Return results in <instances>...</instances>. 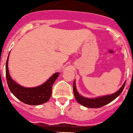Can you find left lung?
I'll list each match as a JSON object with an SVG mask.
<instances>
[{"label": "left lung", "mask_w": 133, "mask_h": 133, "mask_svg": "<svg viewBox=\"0 0 133 133\" xmlns=\"http://www.w3.org/2000/svg\"><path fill=\"white\" fill-rule=\"evenodd\" d=\"M125 85V82L123 83L122 87L118 91L116 92L113 94L107 95L105 96L99 97V98H87L85 97H83L82 96H81L77 92L76 88V85H75V81H74L73 91L76 101L79 103L86 107H89V108H99V107H103L104 105L108 104L110 102H112L114 99H115L123 91Z\"/></svg>", "instance_id": "1"}]
</instances>
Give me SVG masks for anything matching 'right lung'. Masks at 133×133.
Segmentation results:
<instances>
[{
  "label": "right lung",
  "instance_id": "1",
  "mask_svg": "<svg viewBox=\"0 0 133 133\" xmlns=\"http://www.w3.org/2000/svg\"><path fill=\"white\" fill-rule=\"evenodd\" d=\"M8 57L6 64V76L8 85L10 91L17 99L23 103L31 105H37L46 103L50 99L52 94V85L59 76V73L54 74L44 84L34 88H26L15 83L10 77L8 66Z\"/></svg>",
  "mask_w": 133,
  "mask_h": 133
}]
</instances>
